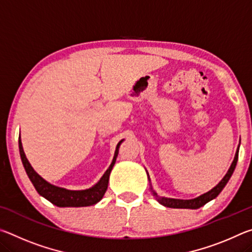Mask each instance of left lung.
I'll list each match as a JSON object with an SVG mask.
<instances>
[{"mask_svg":"<svg viewBox=\"0 0 252 252\" xmlns=\"http://www.w3.org/2000/svg\"><path fill=\"white\" fill-rule=\"evenodd\" d=\"M238 155H239V148L236 152V156H234V159L232 161V164L231 167L229 168L228 172L225 176L223 177L222 180H221L218 186H216L213 188L212 190L209 191V192L204 193L202 195H200V197L195 198V199H191V200H180V199H170V198H161L158 195L155 191L152 190L151 188V191L153 195H156V198L158 200V202L161 203L162 206L167 207V208H174V209H199L200 207H202L206 204L207 202L211 201L212 199H215L216 197H218V194L222 191L223 188L227 185L230 177L232 176V173L234 171V168H236L237 165V161H238Z\"/></svg>","mask_w":252,"mask_h":252,"instance_id":"1","label":"left lung"}]
</instances>
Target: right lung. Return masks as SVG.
Wrapping results in <instances>:
<instances>
[{
  "mask_svg": "<svg viewBox=\"0 0 252 252\" xmlns=\"http://www.w3.org/2000/svg\"><path fill=\"white\" fill-rule=\"evenodd\" d=\"M122 142V140L118 143L116 152H114V157L112 160V163L106 170L103 177L100 179V181L96 183L94 187L90 188L87 190H80V191H73V190H66L64 188H59L53 185H50L49 182H46L43 178H41L39 174L34 171L33 168L28 161L25 153L23 151L22 142H21V138H19V149H20V156L21 160H22L23 167L27 171L28 177L30 180L33 183L35 190L41 194L42 197H44L46 200H49L50 202L58 207H88L93 206L96 202H99L100 200L103 198L106 189H108V183H109V177L112 170L114 163H116L117 157H118V150L119 147Z\"/></svg>",
  "mask_w": 252,
  "mask_h": 252,
  "instance_id": "1",
  "label": "right lung"
}]
</instances>
